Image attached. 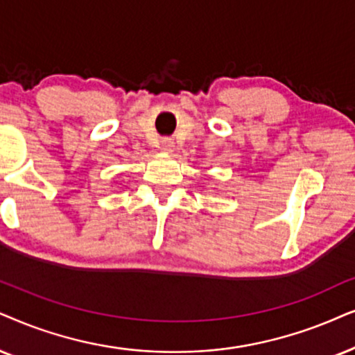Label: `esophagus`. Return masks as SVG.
Returning <instances> with one entry per match:
<instances>
[{"label":"esophagus","mask_w":355,"mask_h":355,"mask_svg":"<svg viewBox=\"0 0 355 355\" xmlns=\"http://www.w3.org/2000/svg\"><path fill=\"white\" fill-rule=\"evenodd\" d=\"M160 149L167 150V152H172V149H173V141H172V139L164 137L162 141H160Z\"/></svg>","instance_id":"obj_1"}]
</instances>
